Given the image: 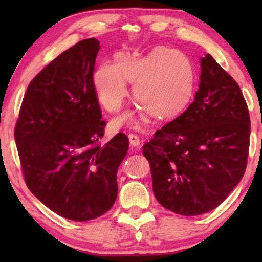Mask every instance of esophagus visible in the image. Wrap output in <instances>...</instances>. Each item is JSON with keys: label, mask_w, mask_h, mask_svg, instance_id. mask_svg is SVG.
<instances>
[{"label": "esophagus", "mask_w": 262, "mask_h": 262, "mask_svg": "<svg viewBox=\"0 0 262 262\" xmlns=\"http://www.w3.org/2000/svg\"><path fill=\"white\" fill-rule=\"evenodd\" d=\"M128 137H129V143H130L132 147H139V145L141 144L140 137L137 136L136 134H134V133H129Z\"/></svg>", "instance_id": "esophagus-1"}]
</instances>
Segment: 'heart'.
Returning <instances> with one entry per match:
<instances>
[{"mask_svg":"<svg viewBox=\"0 0 262 262\" xmlns=\"http://www.w3.org/2000/svg\"><path fill=\"white\" fill-rule=\"evenodd\" d=\"M134 83L133 96L141 112L159 120L178 115L187 107L195 90L196 76L185 53L159 46L147 55L118 54L113 62H101L92 75L97 98L108 112L121 108L128 95V83ZM128 120L139 122L134 113H126L114 121L119 127Z\"/></svg>","mask_w":262,"mask_h":262,"instance_id":"b5f03b06","label":"heart"}]
</instances>
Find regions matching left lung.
<instances>
[{"mask_svg":"<svg viewBox=\"0 0 262 262\" xmlns=\"http://www.w3.org/2000/svg\"><path fill=\"white\" fill-rule=\"evenodd\" d=\"M250 133L241 88L207 54L192 104L143 145L157 201L184 216L215 209L245 173Z\"/></svg>","mask_w":262,"mask_h":262,"instance_id":"1","label":"left lung"}]
</instances>
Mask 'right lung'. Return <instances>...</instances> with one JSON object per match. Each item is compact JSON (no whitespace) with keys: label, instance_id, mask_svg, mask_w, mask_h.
Wrapping results in <instances>:
<instances>
[{"label":"right lung","instance_id":"obj_1","mask_svg":"<svg viewBox=\"0 0 262 262\" xmlns=\"http://www.w3.org/2000/svg\"><path fill=\"white\" fill-rule=\"evenodd\" d=\"M99 48L97 39H84L35 75L15 127L26 186L51 210L77 222L112 208L129 148L123 133L100 143L106 121L92 84Z\"/></svg>","mask_w":262,"mask_h":262}]
</instances>
